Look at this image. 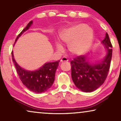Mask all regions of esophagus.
I'll list each match as a JSON object with an SVG mask.
<instances>
[{
	"instance_id": "34e87169",
	"label": "esophagus",
	"mask_w": 121,
	"mask_h": 121,
	"mask_svg": "<svg viewBox=\"0 0 121 121\" xmlns=\"http://www.w3.org/2000/svg\"><path fill=\"white\" fill-rule=\"evenodd\" d=\"M68 59L67 57H63L62 59H60V62H68Z\"/></svg>"
}]
</instances>
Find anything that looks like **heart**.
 <instances>
[{"mask_svg":"<svg viewBox=\"0 0 121 121\" xmlns=\"http://www.w3.org/2000/svg\"><path fill=\"white\" fill-rule=\"evenodd\" d=\"M61 42L68 43L69 51L74 55L80 56L85 53L90 48L93 41V32L86 24H78L62 30L59 33ZM58 51L62 49L58 42L56 43Z\"/></svg>","mask_w":121,"mask_h":121,"instance_id":"1","label":"heart"}]
</instances>
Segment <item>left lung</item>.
Masks as SVG:
<instances>
[{
    "label": "left lung",
    "instance_id": "obj_1",
    "mask_svg": "<svg viewBox=\"0 0 121 121\" xmlns=\"http://www.w3.org/2000/svg\"><path fill=\"white\" fill-rule=\"evenodd\" d=\"M102 44L107 48L105 58L98 64H90L84 56L74 58L70 62L72 78L74 84L82 91L90 92L98 89L105 82L110 69L112 46L108 35L106 34Z\"/></svg>",
    "mask_w": 121,
    "mask_h": 121
}]
</instances>
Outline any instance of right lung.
<instances>
[{
	"mask_svg": "<svg viewBox=\"0 0 121 121\" xmlns=\"http://www.w3.org/2000/svg\"><path fill=\"white\" fill-rule=\"evenodd\" d=\"M32 24L31 21L26 27L17 36L15 42L23 33L29 29ZM13 62L22 84L31 91L35 93H42L46 91L52 86L55 79L56 70L59 60L45 63L42 67L35 71H28L22 68L15 60L13 52H11Z\"/></svg>",
	"mask_w": 121,
	"mask_h": 121,
	"instance_id": "1",
	"label": "right lung"
}]
</instances>
